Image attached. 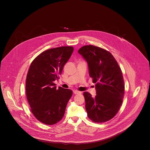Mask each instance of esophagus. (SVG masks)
<instances>
[{
    "label": "esophagus",
    "instance_id": "obj_1",
    "mask_svg": "<svg viewBox=\"0 0 150 150\" xmlns=\"http://www.w3.org/2000/svg\"><path fill=\"white\" fill-rule=\"evenodd\" d=\"M73 93H74V94H80V93H81V92H80V91H77V90H74V91H73Z\"/></svg>",
    "mask_w": 150,
    "mask_h": 150
}]
</instances>
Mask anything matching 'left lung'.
Here are the masks:
<instances>
[{
    "label": "left lung",
    "instance_id": "left-lung-1",
    "mask_svg": "<svg viewBox=\"0 0 150 150\" xmlns=\"http://www.w3.org/2000/svg\"><path fill=\"white\" fill-rule=\"evenodd\" d=\"M78 52L88 63L89 74L96 83V95L83 93L88 118L102 123L112 119L121 107L124 95V81L120 67L112 55L102 48L88 45Z\"/></svg>",
    "mask_w": 150,
    "mask_h": 150
}]
</instances>
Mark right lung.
<instances>
[{
    "instance_id": "right-lung-1",
    "label": "right lung",
    "mask_w": 150,
    "mask_h": 150,
    "mask_svg": "<svg viewBox=\"0 0 150 150\" xmlns=\"http://www.w3.org/2000/svg\"><path fill=\"white\" fill-rule=\"evenodd\" d=\"M73 50L70 46L47 50L30 65L26 80V98L33 115L44 124L54 125L64 116L73 92L60 86L57 89L54 81L59 79Z\"/></svg>"
}]
</instances>
